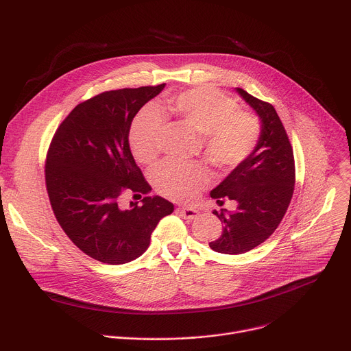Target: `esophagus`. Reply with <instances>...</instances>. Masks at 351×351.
I'll use <instances>...</instances> for the list:
<instances>
[{
  "mask_svg": "<svg viewBox=\"0 0 351 351\" xmlns=\"http://www.w3.org/2000/svg\"><path fill=\"white\" fill-rule=\"evenodd\" d=\"M179 214L184 218V219H197L199 213L197 208H193V207H179L178 208Z\"/></svg>",
  "mask_w": 351,
  "mask_h": 351,
  "instance_id": "obj_1",
  "label": "esophagus"
}]
</instances>
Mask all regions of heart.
Here are the masks:
<instances>
[{"label":"heart","mask_w":351,"mask_h":351,"mask_svg":"<svg viewBox=\"0 0 351 351\" xmlns=\"http://www.w3.org/2000/svg\"><path fill=\"white\" fill-rule=\"evenodd\" d=\"M168 112L182 125L202 136L206 160L215 168L229 171L254 153L261 137L258 118L237 111L234 99L211 87H195L167 99ZM164 126L161 112L144 108L134 119L129 143L134 158L153 164L160 154V136ZM156 189L173 199H190L207 186L210 175L199 164L165 161L153 171Z\"/></svg>","instance_id":"1"}]
</instances>
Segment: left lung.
I'll list each match as a JSON object with an SVG mask.
<instances>
[{"label":"left lung","instance_id":"left-lung-1","mask_svg":"<svg viewBox=\"0 0 351 351\" xmlns=\"http://www.w3.org/2000/svg\"><path fill=\"white\" fill-rule=\"evenodd\" d=\"M236 90L260 117L261 137L254 153L211 191L221 206L223 197L237 203L234 213L214 211L223 228L210 247L222 254H243L264 243L283 219L295 182L293 148L275 108Z\"/></svg>","mask_w":351,"mask_h":351}]
</instances>
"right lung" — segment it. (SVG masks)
Returning <instances> with one entry per match:
<instances>
[{"label": "right lung", "mask_w": 351, "mask_h": 351, "mask_svg": "<svg viewBox=\"0 0 351 351\" xmlns=\"http://www.w3.org/2000/svg\"><path fill=\"white\" fill-rule=\"evenodd\" d=\"M164 87L97 94L71 111L49 144L45 186L54 215L73 244L99 263L121 265L140 257L157 223L173 211L160 195L144 197L140 207H121L125 191L152 190L130 153L129 130Z\"/></svg>", "instance_id": "add662e5"}]
</instances>
